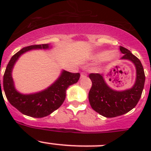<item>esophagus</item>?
Returning <instances> with one entry per match:
<instances>
[{"instance_id": "esophagus-1", "label": "esophagus", "mask_w": 151, "mask_h": 151, "mask_svg": "<svg viewBox=\"0 0 151 151\" xmlns=\"http://www.w3.org/2000/svg\"><path fill=\"white\" fill-rule=\"evenodd\" d=\"M86 76H87V74L85 72H82L81 73V78L86 77Z\"/></svg>"}]
</instances>
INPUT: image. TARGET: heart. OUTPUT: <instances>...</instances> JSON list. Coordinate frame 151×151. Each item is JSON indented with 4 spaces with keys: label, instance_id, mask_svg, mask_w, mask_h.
Listing matches in <instances>:
<instances>
[{
    "label": "heart",
    "instance_id": "b5f03b06",
    "mask_svg": "<svg viewBox=\"0 0 151 151\" xmlns=\"http://www.w3.org/2000/svg\"><path fill=\"white\" fill-rule=\"evenodd\" d=\"M118 53L116 51H101L94 55V59L96 60H101L106 59L109 61H112L118 58Z\"/></svg>",
    "mask_w": 151,
    "mask_h": 151
}]
</instances>
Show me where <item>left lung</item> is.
<instances>
[{
  "mask_svg": "<svg viewBox=\"0 0 151 151\" xmlns=\"http://www.w3.org/2000/svg\"><path fill=\"white\" fill-rule=\"evenodd\" d=\"M120 50L123 54L121 59L131 60L136 67V82L132 88L114 91L106 84L102 74H89L92 82L88 94L90 104L93 109L106 118L120 116L132 110L137 104L144 88L145 76L140 60L125 47L120 46Z\"/></svg>",
  "mask_w": 151,
  "mask_h": 151,
  "instance_id": "obj_1",
  "label": "left lung"
}]
</instances>
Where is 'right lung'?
Returning <instances> with one entry per match:
<instances>
[{
  "label": "right lung",
  "instance_id": "1",
  "mask_svg": "<svg viewBox=\"0 0 151 151\" xmlns=\"http://www.w3.org/2000/svg\"><path fill=\"white\" fill-rule=\"evenodd\" d=\"M50 47L48 44L23 47L12 56L4 75V90L8 101L21 113L33 118H43L58 109L66 99L68 87L77 83L80 77V73H71L63 70L51 86L41 92L28 95L18 92L14 85L12 71L19 56L33 49L47 50Z\"/></svg>",
  "mask_w": 151,
  "mask_h": 151
}]
</instances>
